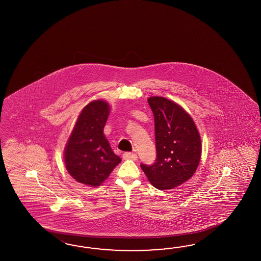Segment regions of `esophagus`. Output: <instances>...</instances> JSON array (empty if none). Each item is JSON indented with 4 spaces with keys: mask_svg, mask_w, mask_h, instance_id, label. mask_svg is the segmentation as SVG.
<instances>
[{
    "mask_svg": "<svg viewBox=\"0 0 261 261\" xmlns=\"http://www.w3.org/2000/svg\"><path fill=\"white\" fill-rule=\"evenodd\" d=\"M123 159L124 160H132V161H136L138 159L137 155L135 153H130V152H126L123 154Z\"/></svg>",
    "mask_w": 261,
    "mask_h": 261,
    "instance_id": "obj_1",
    "label": "esophagus"
}]
</instances>
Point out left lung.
<instances>
[{
  "mask_svg": "<svg viewBox=\"0 0 261 261\" xmlns=\"http://www.w3.org/2000/svg\"><path fill=\"white\" fill-rule=\"evenodd\" d=\"M147 101L155 119L156 159L152 165L141 164V168L155 189H173L192 177L199 166L200 133L177 103L155 96Z\"/></svg>",
  "mask_w": 261,
  "mask_h": 261,
  "instance_id": "left-lung-1",
  "label": "left lung"
}]
</instances>
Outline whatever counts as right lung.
Returning a JSON list of instances; mask_svg holds the SVG:
<instances>
[{"label": "right lung", "mask_w": 261, "mask_h": 261, "mask_svg": "<svg viewBox=\"0 0 261 261\" xmlns=\"http://www.w3.org/2000/svg\"><path fill=\"white\" fill-rule=\"evenodd\" d=\"M109 113L106 100L89 102L80 113L68 139L64 162L68 172L79 183L100 186L121 161L103 134Z\"/></svg>", "instance_id": "right-lung-1"}]
</instances>
